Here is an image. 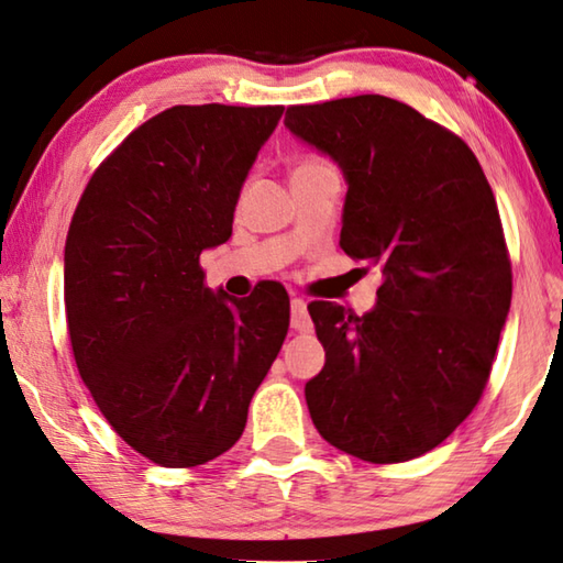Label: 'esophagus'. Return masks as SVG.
Masks as SVG:
<instances>
[{
	"label": "esophagus",
	"instance_id": "obj_1",
	"mask_svg": "<svg viewBox=\"0 0 563 563\" xmlns=\"http://www.w3.org/2000/svg\"><path fill=\"white\" fill-rule=\"evenodd\" d=\"M291 327L297 331H309L311 329V317H309L307 301H303L301 297L291 299Z\"/></svg>",
	"mask_w": 563,
	"mask_h": 563
}]
</instances>
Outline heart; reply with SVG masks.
<instances>
[{
  "instance_id": "b5f03b06",
  "label": "heart",
  "mask_w": 563,
  "mask_h": 563,
  "mask_svg": "<svg viewBox=\"0 0 563 563\" xmlns=\"http://www.w3.org/2000/svg\"><path fill=\"white\" fill-rule=\"evenodd\" d=\"M307 164H317V159H307V162H303V164H301V167H307Z\"/></svg>"
}]
</instances>
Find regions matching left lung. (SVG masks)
<instances>
[{"label":"left lung","mask_w":563,"mask_h":563,"mask_svg":"<svg viewBox=\"0 0 563 563\" xmlns=\"http://www.w3.org/2000/svg\"><path fill=\"white\" fill-rule=\"evenodd\" d=\"M284 124L346 177L339 246L382 272L376 307L309 314L327 352L307 384L331 446L399 464L439 446L482 399L511 307L499 207L468 144L382 95L287 109Z\"/></svg>","instance_id":"8db88e82"}]
</instances>
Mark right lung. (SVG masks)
Instances as JSON below:
<instances>
[{
  "label": "right lung",
  "mask_w": 563,
  "mask_h": 563,
  "mask_svg": "<svg viewBox=\"0 0 563 563\" xmlns=\"http://www.w3.org/2000/svg\"><path fill=\"white\" fill-rule=\"evenodd\" d=\"M284 107L179 104L91 174L64 246L79 376L119 437L169 468L232 449L289 331V294L211 291L199 256L232 236L249 169Z\"/></svg>",
  "instance_id": "right-lung-1"
}]
</instances>
